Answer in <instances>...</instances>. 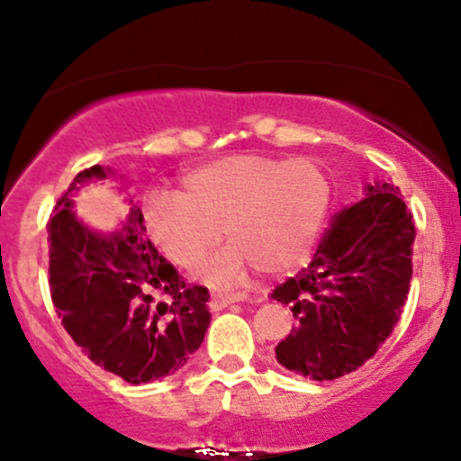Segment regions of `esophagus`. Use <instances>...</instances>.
Wrapping results in <instances>:
<instances>
[{"instance_id": "esophagus-1", "label": "esophagus", "mask_w": 461, "mask_h": 461, "mask_svg": "<svg viewBox=\"0 0 461 461\" xmlns=\"http://www.w3.org/2000/svg\"><path fill=\"white\" fill-rule=\"evenodd\" d=\"M236 301H242L240 293H214L212 299H210V308L214 312L223 310L230 303H236Z\"/></svg>"}]
</instances>
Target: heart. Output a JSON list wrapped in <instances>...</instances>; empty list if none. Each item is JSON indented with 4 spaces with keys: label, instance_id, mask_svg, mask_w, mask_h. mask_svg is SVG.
<instances>
[{
    "label": "heart",
    "instance_id": "heart-1",
    "mask_svg": "<svg viewBox=\"0 0 461 461\" xmlns=\"http://www.w3.org/2000/svg\"><path fill=\"white\" fill-rule=\"evenodd\" d=\"M331 186L312 160L227 156L184 177L182 197L147 203V230L177 267L193 271L223 238L230 247L210 264L216 282L249 267L284 273L308 256L330 205Z\"/></svg>",
    "mask_w": 461,
    "mask_h": 461
}]
</instances>
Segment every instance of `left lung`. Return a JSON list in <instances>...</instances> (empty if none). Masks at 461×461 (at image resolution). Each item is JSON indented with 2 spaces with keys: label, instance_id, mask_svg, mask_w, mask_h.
<instances>
[{
  "label": "left lung",
  "instance_id": "obj_1",
  "mask_svg": "<svg viewBox=\"0 0 461 461\" xmlns=\"http://www.w3.org/2000/svg\"><path fill=\"white\" fill-rule=\"evenodd\" d=\"M414 221L390 184L333 216L314 260L273 290L294 330L275 347L284 368L316 382L353 373L377 353L410 293Z\"/></svg>",
  "mask_w": 461,
  "mask_h": 461
}]
</instances>
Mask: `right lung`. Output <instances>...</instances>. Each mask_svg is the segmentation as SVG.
I'll return each instance as SVG.
<instances>
[{"label": "right lung", "instance_id": "1", "mask_svg": "<svg viewBox=\"0 0 461 461\" xmlns=\"http://www.w3.org/2000/svg\"><path fill=\"white\" fill-rule=\"evenodd\" d=\"M108 176L114 173L99 164L79 171L51 212V301L68 336L97 366L128 384L156 382L201 347L210 293L158 253L136 205L116 234H97L76 219L71 190Z\"/></svg>", "mask_w": 461, "mask_h": 461}]
</instances>
